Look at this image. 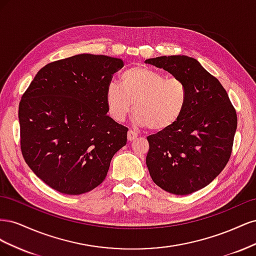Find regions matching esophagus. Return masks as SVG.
<instances>
[{
	"mask_svg": "<svg viewBox=\"0 0 256 256\" xmlns=\"http://www.w3.org/2000/svg\"><path fill=\"white\" fill-rule=\"evenodd\" d=\"M136 138H138V134L134 132V131H132V130H129V131H128V134H127V138H128V141L132 142V141H134V140H136Z\"/></svg>",
	"mask_w": 256,
	"mask_h": 256,
	"instance_id": "34e87169",
	"label": "esophagus"
}]
</instances>
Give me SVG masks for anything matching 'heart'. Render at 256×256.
Listing matches in <instances>:
<instances>
[{
  "mask_svg": "<svg viewBox=\"0 0 256 256\" xmlns=\"http://www.w3.org/2000/svg\"><path fill=\"white\" fill-rule=\"evenodd\" d=\"M108 114L122 122L131 106L138 125L152 132L171 129L182 116L188 104V88L184 82L144 66L127 68L120 76V85L110 83L106 90Z\"/></svg>",
  "mask_w": 256,
  "mask_h": 256,
  "instance_id": "heart-1",
  "label": "heart"
}]
</instances>
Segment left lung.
Wrapping results in <instances>:
<instances>
[{
	"instance_id": "8db88e82",
	"label": "left lung",
	"mask_w": 256,
	"mask_h": 256,
	"mask_svg": "<svg viewBox=\"0 0 256 256\" xmlns=\"http://www.w3.org/2000/svg\"><path fill=\"white\" fill-rule=\"evenodd\" d=\"M182 79L188 88L186 110L171 129L147 136L152 180L161 189L186 196L206 187L226 168L237 129L226 90L198 62L186 56L145 60Z\"/></svg>"
}]
</instances>
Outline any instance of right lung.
<instances>
[{
  "mask_svg": "<svg viewBox=\"0 0 256 256\" xmlns=\"http://www.w3.org/2000/svg\"><path fill=\"white\" fill-rule=\"evenodd\" d=\"M120 58L78 54L46 65L19 104L20 144L30 168L69 196L95 189L127 143L128 128L108 115L106 90Z\"/></svg>",
  "mask_w": 256,
  "mask_h": 256,
  "instance_id": "obj_1",
  "label": "right lung"
}]
</instances>
